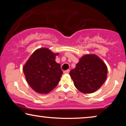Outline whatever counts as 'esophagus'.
I'll list each match as a JSON object with an SVG mask.
<instances>
[{
    "instance_id": "1",
    "label": "esophagus",
    "mask_w": 126,
    "mask_h": 126,
    "mask_svg": "<svg viewBox=\"0 0 126 126\" xmlns=\"http://www.w3.org/2000/svg\"><path fill=\"white\" fill-rule=\"evenodd\" d=\"M69 72H70V70L69 69H68V70H65V71H63V73H64V74L69 73Z\"/></svg>"
}]
</instances>
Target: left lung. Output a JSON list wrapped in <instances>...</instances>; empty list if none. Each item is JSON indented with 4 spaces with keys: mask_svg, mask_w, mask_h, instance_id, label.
<instances>
[{
    "mask_svg": "<svg viewBox=\"0 0 126 126\" xmlns=\"http://www.w3.org/2000/svg\"><path fill=\"white\" fill-rule=\"evenodd\" d=\"M108 69L104 61L97 55L82 56L69 75L74 85L84 94H92L100 88L107 78Z\"/></svg>",
    "mask_w": 126,
    "mask_h": 126,
    "instance_id": "1",
    "label": "left lung"
}]
</instances>
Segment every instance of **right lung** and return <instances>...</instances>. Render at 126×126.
I'll return each instance as SVG.
<instances>
[{
  "instance_id": "1",
  "label": "right lung",
  "mask_w": 126,
  "mask_h": 126,
  "mask_svg": "<svg viewBox=\"0 0 126 126\" xmlns=\"http://www.w3.org/2000/svg\"><path fill=\"white\" fill-rule=\"evenodd\" d=\"M58 53L46 47L37 49L23 66L26 80L37 93L47 94L57 85L63 74L61 65L55 61Z\"/></svg>"
}]
</instances>
